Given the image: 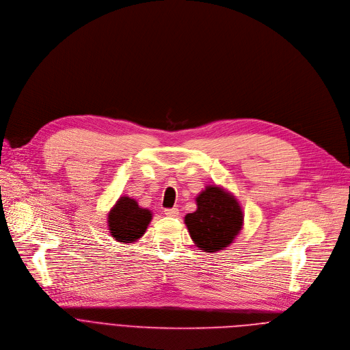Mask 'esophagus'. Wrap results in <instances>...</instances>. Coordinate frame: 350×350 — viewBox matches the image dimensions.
I'll list each match as a JSON object with an SVG mask.
<instances>
[{
    "label": "esophagus",
    "mask_w": 350,
    "mask_h": 350,
    "mask_svg": "<svg viewBox=\"0 0 350 350\" xmlns=\"http://www.w3.org/2000/svg\"><path fill=\"white\" fill-rule=\"evenodd\" d=\"M164 214L167 215V217H178L179 215V209L178 208H165L164 209Z\"/></svg>",
    "instance_id": "1"
}]
</instances>
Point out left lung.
Returning a JSON list of instances; mask_svg holds the SVG:
<instances>
[{
	"label": "left lung",
	"instance_id": "1",
	"mask_svg": "<svg viewBox=\"0 0 350 350\" xmlns=\"http://www.w3.org/2000/svg\"><path fill=\"white\" fill-rule=\"evenodd\" d=\"M196 201V213L185 217L190 237L206 252L224 250L239 234L243 225L239 202L217 186H208Z\"/></svg>",
	"mask_w": 350,
	"mask_h": 350
}]
</instances>
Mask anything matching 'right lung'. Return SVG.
Wrapping results in <instances>:
<instances>
[{
	"instance_id": "obj_1",
	"label": "right lung",
	"mask_w": 350,
	"mask_h": 350,
	"mask_svg": "<svg viewBox=\"0 0 350 350\" xmlns=\"http://www.w3.org/2000/svg\"><path fill=\"white\" fill-rule=\"evenodd\" d=\"M152 221L149 209L141 208L129 197H121L109 213L111 236L121 243H132L142 237Z\"/></svg>"
}]
</instances>
